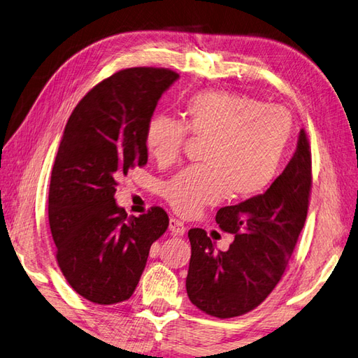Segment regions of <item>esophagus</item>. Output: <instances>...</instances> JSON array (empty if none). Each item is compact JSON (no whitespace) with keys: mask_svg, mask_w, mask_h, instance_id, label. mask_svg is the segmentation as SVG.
Segmentation results:
<instances>
[{"mask_svg":"<svg viewBox=\"0 0 358 358\" xmlns=\"http://www.w3.org/2000/svg\"><path fill=\"white\" fill-rule=\"evenodd\" d=\"M170 231L174 236H182L185 233V225L182 221L176 220V217H171L170 220Z\"/></svg>","mask_w":358,"mask_h":358,"instance_id":"obj_1","label":"esophagus"}]
</instances>
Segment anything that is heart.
<instances>
[{"label":"heart","mask_w":358,"mask_h":358,"mask_svg":"<svg viewBox=\"0 0 358 358\" xmlns=\"http://www.w3.org/2000/svg\"><path fill=\"white\" fill-rule=\"evenodd\" d=\"M182 122L157 114L145 129V147L160 165L176 160L188 133L206 137V165L189 166L166 180L162 196L182 216L220 202L249 199L264 192L280 171L289 147L292 115L244 94L201 91L180 108Z\"/></svg>","instance_id":"b5f03b06"}]
</instances>
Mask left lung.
Instances as JSON below:
<instances>
[{
	"instance_id": "8db88e82",
	"label": "left lung",
	"mask_w": 358,
	"mask_h": 358,
	"mask_svg": "<svg viewBox=\"0 0 358 358\" xmlns=\"http://www.w3.org/2000/svg\"><path fill=\"white\" fill-rule=\"evenodd\" d=\"M310 187V147L301 129L294 157L266 193L217 210L220 229L235 235L227 252H216L206 230L188 231L189 301L217 318L239 317L258 308L294 255L308 216Z\"/></svg>"
}]
</instances>
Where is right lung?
<instances>
[{
    "label": "right lung",
    "instance_id": "add662e5",
    "mask_svg": "<svg viewBox=\"0 0 358 358\" xmlns=\"http://www.w3.org/2000/svg\"><path fill=\"white\" fill-rule=\"evenodd\" d=\"M179 78L165 68H129L96 85L64 128L50 174L49 225L69 286L96 304L128 300L150 247L169 229L164 208L128 216L117 180L147 165L145 129L160 96Z\"/></svg>",
    "mask_w": 358,
    "mask_h": 358
}]
</instances>
